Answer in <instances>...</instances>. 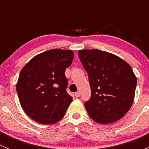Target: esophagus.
<instances>
[{"label": "esophagus", "instance_id": "esophagus-1", "mask_svg": "<svg viewBox=\"0 0 149 149\" xmlns=\"http://www.w3.org/2000/svg\"><path fill=\"white\" fill-rule=\"evenodd\" d=\"M75 97H76V98H78V97H80V95H81V94H80V92H79V91H77V92H76L75 93Z\"/></svg>", "mask_w": 149, "mask_h": 149}]
</instances>
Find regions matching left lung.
<instances>
[{"mask_svg": "<svg viewBox=\"0 0 149 149\" xmlns=\"http://www.w3.org/2000/svg\"><path fill=\"white\" fill-rule=\"evenodd\" d=\"M78 55L91 87V97L85 102L89 117L102 124L120 120L134 100L137 79L131 66L117 55L99 49H81Z\"/></svg>", "mask_w": 149, "mask_h": 149, "instance_id": "obj_1", "label": "left lung"}]
</instances>
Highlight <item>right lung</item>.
Wrapping results in <instances>:
<instances>
[{
	"mask_svg": "<svg viewBox=\"0 0 149 149\" xmlns=\"http://www.w3.org/2000/svg\"><path fill=\"white\" fill-rule=\"evenodd\" d=\"M72 50L52 49L34 56L22 69L16 84L19 102L26 115L41 124L61 120L73 100L67 93L65 69Z\"/></svg>",
	"mask_w": 149,
	"mask_h": 149,
	"instance_id": "right-lung-1",
	"label": "right lung"
}]
</instances>
